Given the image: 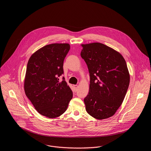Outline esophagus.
I'll list each match as a JSON object with an SVG mask.
<instances>
[{
	"instance_id": "34e87169",
	"label": "esophagus",
	"mask_w": 151,
	"mask_h": 151,
	"mask_svg": "<svg viewBox=\"0 0 151 151\" xmlns=\"http://www.w3.org/2000/svg\"><path fill=\"white\" fill-rule=\"evenodd\" d=\"M73 87H74V89H75V92L77 91L78 89V85H73Z\"/></svg>"
}]
</instances>
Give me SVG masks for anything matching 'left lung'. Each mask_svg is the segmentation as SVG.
<instances>
[{"instance_id":"obj_1","label":"left lung","mask_w":151,"mask_h":151,"mask_svg":"<svg viewBox=\"0 0 151 151\" xmlns=\"http://www.w3.org/2000/svg\"><path fill=\"white\" fill-rule=\"evenodd\" d=\"M81 57L90 76L89 91L84 99L87 113L97 119L114 115L129 86V72L122 55L99 42L82 44Z\"/></svg>"}]
</instances>
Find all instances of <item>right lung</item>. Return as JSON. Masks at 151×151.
Returning <instances> with one entry per match:
<instances>
[{
  "instance_id": "right-lung-1",
  "label": "right lung",
  "mask_w": 151,
  "mask_h": 151,
  "mask_svg": "<svg viewBox=\"0 0 151 151\" xmlns=\"http://www.w3.org/2000/svg\"><path fill=\"white\" fill-rule=\"evenodd\" d=\"M70 49L68 43H52L36 51L29 58L24 91L36 110L41 115L54 118L67 110L73 94L63 78V62Z\"/></svg>"
}]
</instances>
